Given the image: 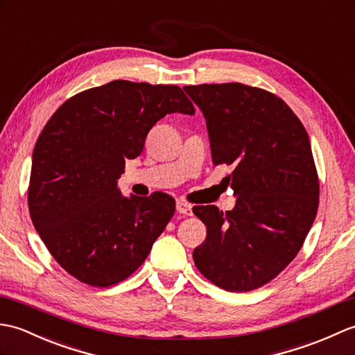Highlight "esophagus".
<instances>
[{
	"label": "esophagus",
	"mask_w": 355,
	"mask_h": 355,
	"mask_svg": "<svg viewBox=\"0 0 355 355\" xmlns=\"http://www.w3.org/2000/svg\"><path fill=\"white\" fill-rule=\"evenodd\" d=\"M176 211L179 214H184V216H193V207L190 203H187L184 200H179L176 203Z\"/></svg>",
	"instance_id": "obj_1"
}]
</instances>
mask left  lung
Masks as SVG:
<instances>
[{
	"label": "left lung",
	"instance_id": "8db88e82",
	"mask_svg": "<svg viewBox=\"0 0 355 355\" xmlns=\"http://www.w3.org/2000/svg\"><path fill=\"white\" fill-rule=\"evenodd\" d=\"M199 106L216 165H234L227 176L237 198L231 211L194 207L207 239L194 264L212 284L250 291L291 263L316 218L319 179L306 130L272 92L243 83L185 86Z\"/></svg>",
	"mask_w": 355,
	"mask_h": 355
}]
</instances>
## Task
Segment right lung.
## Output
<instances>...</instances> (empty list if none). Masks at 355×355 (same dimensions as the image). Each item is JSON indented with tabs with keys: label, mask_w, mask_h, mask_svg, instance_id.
Instances as JSON below:
<instances>
[{
	"label": "right lung",
	"mask_w": 355,
	"mask_h": 355,
	"mask_svg": "<svg viewBox=\"0 0 355 355\" xmlns=\"http://www.w3.org/2000/svg\"><path fill=\"white\" fill-rule=\"evenodd\" d=\"M173 112L194 115L179 86L114 80L67 100L39 135L31 222L53 258L85 284L130 277L175 214L168 194L124 198L118 190L125 159L139 156L148 130Z\"/></svg>",
	"instance_id": "add662e5"
}]
</instances>
